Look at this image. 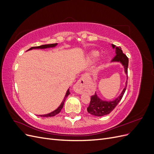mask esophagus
<instances>
[{
	"instance_id": "34e87169",
	"label": "esophagus",
	"mask_w": 154,
	"mask_h": 154,
	"mask_svg": "<svg viewBox=\"0 0 154 154\" xmlns=\"http://www.w3.org/2000/svg\"><path fill=\"white\" fill-rule=\"evenodd\" d=\"M88 79L87 75H83L79 79V80L76 82L74 87V89L75 92L79 93V94H81V93L84 91L87 87L88 82Z\"/></svg>"
}]
</instances>
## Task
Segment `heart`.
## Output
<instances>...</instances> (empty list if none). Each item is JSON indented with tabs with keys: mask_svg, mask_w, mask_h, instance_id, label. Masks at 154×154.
I'll list each match as a JSON object with an SVG mask.
<instances>
[{
	"mask_svg": "<svg viewBox=\"0 0 154 154\" xmlns=\"http://www.w3.org/2000/svg\"><path fill=\"white\" fill-rule=\"evenodd\" d=\"M98 55H99L98 53L94 52V53H92L91 54V58H93V59H96L97 57H98Z\"/></svg>",
	"mask_w": 154,
	"mask_h": 154,
	"instance_id": "obj_1",
	"label": "heart"
}]
</instances>
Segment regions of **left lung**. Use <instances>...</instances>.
Returning <instances> with one entry per match:
<instances>
[{"mask_svg":"<svg viewBox=\"0 0 154 154\" xmlns=\"http://www.w3.org/2000/svg\"><path fill=\"white\" fill-rule=\"evenodd\" d=\"M112 48L116 49V55L112 60V62H118L122 63L125 68V73L128 74V58L123 53L121 48L116 47L114 44H112ZM128 79V76H127ZM127 86V82H126V85L121 94L114 101H103L97 97L96 93L95 94L91 96L89 106L87 107V112L89 114L95 116H103L110 114L115 107L117 106L119 102L122 99L125 94Z\"/></svg>","mask_w":154,"mask_h":154,"instance_id":"left-lung-1","label":"left lung"}]
</instances>
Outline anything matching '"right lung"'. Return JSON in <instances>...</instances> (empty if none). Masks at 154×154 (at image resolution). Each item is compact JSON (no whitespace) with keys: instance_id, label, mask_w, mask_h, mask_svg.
Instances as JSON below:
<instances>
[{"instance_id":"right-lung-1","label":"right lung","mask_w":154,"mask_h":154,"mask_svg":"<svg viewBox=\"0 0 154 154\" xmlns=\"http://www.w3.org/2000/svg\"><path fill=\"white\" fill-rule=\"evenodd\" d=\"M57 45V44H47V45H40V46H36V47H32L30 49H29L28 50H31L32 49H45V48H54L55 47L56 45ZM27 50V51H28ZM70 94V92H69V89L67 90V92H66V96H65V97L64 99L63 100V101L62 102L61 105H60L58 108L57 109H56L55 110H54L53 112H52L51 113H49V114H45V115H40V116H41V117H52V116H54L55 115H57L58 114H59L60 112V111H61V110L62 109L63 106V104H64V102H65V100H66V99L67 98V97L69 96V94Z\"/></svg>"}]
</instances>
